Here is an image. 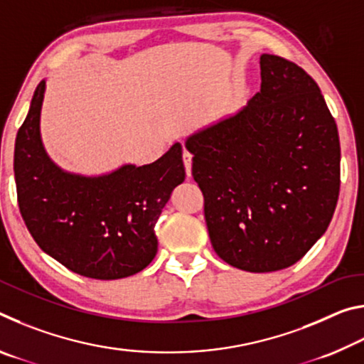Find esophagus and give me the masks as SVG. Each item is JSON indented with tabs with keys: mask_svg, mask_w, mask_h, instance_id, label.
Segmentation results:
<instances>
[{
	"mask_svg": "<svg viewBox=\"0 0 364 364\" xmlns=\"http://www.w3.org/2000/svg\"><path fill=\"white\" fill-rule=\"evenodd\" d=\"M183 162H184V168H186V175L191 176V171H193V154L184 151L183 152Z\"/></svg>",
	"mask_w": 364,
	"mask_h": 364,
	"instance_id": "obj_1",
	"label": "esophagus"
}]
</instances>
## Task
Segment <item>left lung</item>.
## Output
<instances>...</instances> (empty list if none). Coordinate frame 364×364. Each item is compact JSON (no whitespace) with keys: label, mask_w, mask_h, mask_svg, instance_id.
Wrapping results in <instances>:
<instances>
[{"label":"left lung","mask_w":364,"mask_h":364,"mask_svg":"<svg viewBox=\"0 0 364 364\" xmlns=\"http://www.w3.org/2000/svg\"><path fill=\"white\" fill-rule=\"evenodd\" d=\"M262 88L241 110L189 134L217 255L269 273L323 236L341 188V143L321 90L297 64L260 56Z\"/></svg>","instance_id":"obj_1"}]
</instances>
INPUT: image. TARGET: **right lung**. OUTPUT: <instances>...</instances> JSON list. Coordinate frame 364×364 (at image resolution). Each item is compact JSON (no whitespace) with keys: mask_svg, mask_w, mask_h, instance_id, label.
I'll list each match as a JSON object with an SVG mask.
<instances>
[{"mask_svg":"<svg viewBox=\"0 0 364 364\" xmlns=\"http://www.w3.org/2000/svg\"><path fill=\"white\" fill-rule=\"evenodd\" d=\"M45 91L43 80L14 147L17 200L27 230L43 252L86 278L122 279L139 273L157 254L154 226L162 208L186 178L181 144L143 167L123 164L95 176L72 173L43 144Z\"/></svg>","mask_w":364,"mask_h":364,"instance_id":"1","label":"right lung"}]
</instances>
